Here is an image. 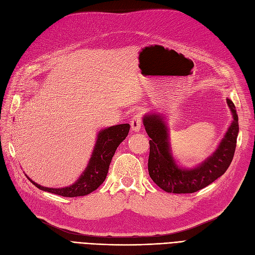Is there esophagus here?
Segmentation results:
<instances>
[{
	"label": "esophagus",
	"mask_w": 255,
	"mask_h": 255,
	"mask_svg": "<svg viewBox=\"0 0 255 255\" xmlns=\"http://www.w3.org/2000/svg\"><path fill=\"white\" fill-rule=\"evenodd\" d=\"M130 128H132V130L134 132H139L141 128V118H140V114L136 113L134 115V117L130 120Z\"/></svg>",
	"instance_id": "1"
}]
</instances>
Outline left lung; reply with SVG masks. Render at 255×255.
<instances>
[{
	"label": "left lung",
	"instance_id": "obj_1",
	"mask_svg": "<svg viewBox=\"0 0 255 255\" xmlns=\"http://www.w3.org/2000/svg\"><path fill=\"white\" fill-rule=\"evenodd\" d=\"M233 120L216 150L195 167H182L174 158L165 117L159 113L145 114L142 118L151 138L148 170L158 187L173 194H192L206 187L227 171L233 159L238 135V116L234 103L227 98Z\"/></svg>",
	"mask_w": 255,
	"mask_h": 255
}]
</instances>
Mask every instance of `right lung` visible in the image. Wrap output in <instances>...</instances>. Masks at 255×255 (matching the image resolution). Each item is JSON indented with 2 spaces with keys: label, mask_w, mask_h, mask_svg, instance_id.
<instances>
[{
  "label": "right lung",
  "mask_w": 255,
  "mask_h": 255,
  "mask_svg": "<svg viewBox=\"0 0 255 255\" xmlns=\"http://www.w3.org/2000/svg\"><path fill=\"white\" fill-rule=\"evenodd\" d=\"M129 128L128 123H125V125L114 126L100 130L97 135L95 148L91 153L87 167L85 168L79 179L70 186L61 188L44 187L30 180L26 174L25 175L37 188L51 192V194L70 198L89 195L106 179L114 154L119 144L126 139Z\"/></svg>",
  "instance_id": "right-lung-1"
}]
</instances>
